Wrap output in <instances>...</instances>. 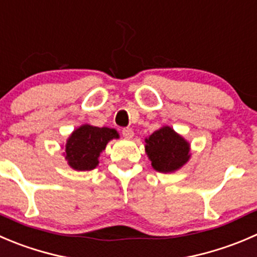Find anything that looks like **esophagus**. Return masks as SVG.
<instances>
[{
    "label": "esophagus",
    "instance_id": "obj_1",
    "mask_svg": "<svg viewBox=\"0 0 257 257\" xmlns=\"http://www.w3.org/2000/svg\"><path fill=\"white\" fill-rule=\"evenodd\" d=\"M121 134H123L124 138L126 139H132L134 137V132L132 131L131 128H124L123 131H121Z\"/></svg>",
    "mask_w": 257,
    "mask_h": 257
}]
</instances>
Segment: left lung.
<instances>
[{"instance_id":"obj_1","label":"left lung","mask_w":257,"mask_h":257,"mask_svg":"<svg viewBox=\"0 0 257 257\" xmlns=\"http://www.w3.org/2000/svg\"><path fill=\"white\" fill-rule=\"evenodd\" d=\"M146 153L161 173L178 171L188 162L189 143L171 126H162L146 139Z\"/></svg>"}]
</instances>
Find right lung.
Segmentation results:
<instances>
[{
  "mask_svg": "<svg viewBox=\"0 0 257 257\" xmlns=\"http://www.w3.org/2000/svg\"><path fill=\"white\" fill-rule=\"evenodd\" d=\"M114 138H119L115 129L84 124L70 134L64 156L75 171H91L99 164V156L108 142Z\"/></svg>",
  "mask_w": 257,
  "mask_h": 257,
  "instance_id": "obj_1",
  "label": "right lung"
}]
</instances>
